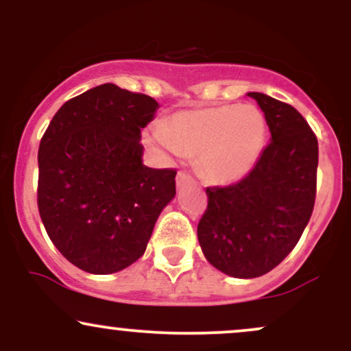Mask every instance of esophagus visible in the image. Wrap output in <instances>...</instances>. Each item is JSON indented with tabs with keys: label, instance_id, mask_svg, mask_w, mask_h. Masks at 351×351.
I'll return each mask as SVG.
<instances>
[{
	"label": "esophagus",
	"instance_id": "34e87169",
	"mask_svg": "<svg viewBox=\"0 0 351 351\" xmlns=\"http://www.w3.org/2000/svg\"><path fill=\"white\" fill-rule=\"evenodd\" d=\"M188 183H191V176L186 175V173L180 171L178 175H176V186L181 188V186H184V184H188Z\"/></svg>",
	"mask_w": 351,
	"mask_h": 351
}]
</instances>
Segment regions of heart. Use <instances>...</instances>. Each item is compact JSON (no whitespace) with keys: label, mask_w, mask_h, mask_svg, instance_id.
Instances as JSON below:
<instances>
[{"label":"heart","mask_w":351,"mask_h":351,"mask_svg":"<svg viewBox=\"0 0 351 351\" xmlns=\"http://www.w3.org/2000/svg\"><path fill=\"white\" fill-rule=\"evenodd\" d=\"M267 125L254 106L226 104L178 112L156 128L150 142L171 153L196 155L206 181L229 184L247 176L263 155Z\"/></svg>","instance_id":"b5f03b06"}]
</instances>
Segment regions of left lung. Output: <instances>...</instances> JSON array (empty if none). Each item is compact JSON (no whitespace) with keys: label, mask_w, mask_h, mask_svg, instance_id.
Instances as JSON below:
<instances>
[{"label":"left lung","mask_w":351,"mask_h":351,"mask_svg":"<svg viewBox=\"0 0 351 351\" xmlns=\"http://www.w3.org/2000/svg\"><path fill=\"white\" fill-rule=\"evenodd\" d=\"M271 130L252 171L231 186L208 188L198 241L208 263L236 279L261 277L299 243L315 203L318 142L289 104L249 92Z\"/></svg>","instance_id":"obj_1"}]
</instances>
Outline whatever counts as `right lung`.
Returning a JSON list of instances; mask_svg holds the SVG:
<instances>
[{"instance_id": "1", "label": "right lung", "mask_w": 351, "mask_h": 351, "mask_svg": "<svg viewBox=\"0 0 351 351\" xmlns=\"http://www.w3.org/2000/svg\"><path fill=\"white\" fill-rule=\"evenodd\" d=\"M158 102L115 84L67 100L39 145L38 206L47 236L75 267L114 274L138 261L175 198V170L143 165L142 128Z\"/></svg>"}]
</instances>
